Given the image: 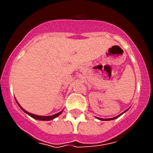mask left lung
I'll list each match as a JSON object with an SVG mask.
<instances>
[{
  "label": "left lung",
  "mask_w": 153,
  "mask_h": 153,
  "mask_svg": "<svg viewBox=\"0 0 153 153\" xmlns=\"http://www.w3.org/2000/svg\"><path fill=\"white\" fill-rule=\"evenodd\" d=\"M126 111H124V112H123V113H124L125 112H126ZM123 113H121V114H120L119 115H118V116H116V117H114V118H105V119H104V118H98V119L99 120H101V121H111V120H113V119H115V118H118V117L119 116H121V115H122Z\"/></svg>",
  "instance_id": "8db88e82"
}]
</instances>
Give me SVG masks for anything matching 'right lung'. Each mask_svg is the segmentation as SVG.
Wrapping results in <instances>:
<instances>
[{
	"label": "right lung",
	"instance_id": "1",
	"mask_svg": "<svg viewBox=\"0 0 153 153\" xmlns=\"http://www.w3.org/2000/svg\"><path fill=\"white\" fill-rule=\"evenodd\" d=\"M17 103H18V102H17ZM18 106H20V108H21V109H22V110L24 111V112H26V113L28 114L29 115H30V116L32 117V118H35V119H37V120H41V121H51V120L54 119V118H56V117H58V115H61V114L62 113V111H61V112H58V113L55 114V115H50V116H41V115H34V114L29 113V112H27V111H26L25 109H23V108L19 105V104H18Z\"/></svg>",
	"mask_w": 153,
	"mask_h": 153
}]
</instances>
